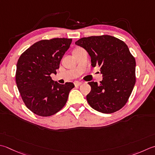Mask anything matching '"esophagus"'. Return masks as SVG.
I'll use <instances>...</instances> for the list:
<instances>
[{"label":"esophagus","mask_w":155,"mask_h":155,"mask_svg":"<svg viewBox=\"0 0 155 155\" xmlns=\"http://www.w3.org/2000/svg\"><path fill=\"white\" fill-rule=\"evenodd\" d=\"M74 85L75 87H77V86H80L81 84H82V82H80V81H74Z\"/></svg>","instance_id":"1"}]
</instances>
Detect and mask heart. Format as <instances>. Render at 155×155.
Segmentation results:
<instances>
[{
	"label": "heart",
	"mask_w": 155,
	"mask_h": 155,
	"mask_svg": "<svg viewBox=\"0 0 155 155\" xmlns=\"http://www.w3.org/2000/svg\"><path fill=\"white\" fill-rule=\"evenodd\" d=\"M75 50H76V49H75Z\"/></svg>",
	"instance_id": "heart-1"
}]
</instances>
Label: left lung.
<instances>
[{"instance_id":"left-lung-1","label":"left lung","mask_w":155,"mask_h":155,"mask_svg":"<svg viewBox=\"0 0 155 155\" xmlns=\"http://www.w3.org/2000/svg\"><path fill=\"white\" fill-rule=\"evenodd\" d=\"M89 53L91 66H99L103 74L100 84L89 82L91 91L87 102L94 110L111 114L128 101L136 83V60L124 42L104 35L83 38L75 42Z\"/></svg>"}]
</instances>
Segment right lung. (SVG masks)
<instances>
[{"mask_svg": "<svg viewBox=\"0 0 155 155\" xmlns=\"http://www.w3.org/2000/svg\"><path fill=\"white\" fill-rule=\"evenodd\" d=\"M72 39H43L21 54L17 64L15 80L24 104L33 113L47 117L61 110L66 104L72 83L60 84L51 74H56Z\"/></svg>", "mask_w": 155, "mask_h": 155, "instance_id": "1", "label": "right lung"}]
</instances>
